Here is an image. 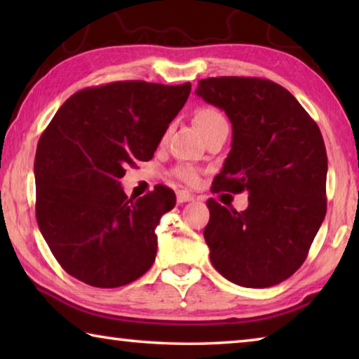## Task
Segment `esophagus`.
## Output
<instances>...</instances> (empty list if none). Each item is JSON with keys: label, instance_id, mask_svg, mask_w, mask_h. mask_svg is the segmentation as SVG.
<instances>
[{"label": "esophagus", "instance_id": "obj_1", "mask_svg": "<svg viewBox=\"0 0 359 359\" xmlns=\"http://www.w3.org/2000/svg\"><path fill=\"white\" fill-rule=\"evenodd\" d=\"M196 199V196L194 194H191L190 191L187 190H179L177 191V203H190V201H194Z\"/></svg>", "mask_w": 359, "mask_h": 359}]
</instances>
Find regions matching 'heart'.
Returning a JSON list of instances; mask_svg holds the SVG:
<instances>
[{
	"label": "heart",
	"mask_w": 359,
	"mask_h": 359,
	"mask_svg": "<svg viewBox=\"0 0 359 359\" xmlns=\"http://www.w3.org/2000/svg\"><path fill=\"white\" fill-rule=\"evenodd\" d=\"M194 121H196L198 128L203 133V135H208L209 131L215 130L217 126L228 123L226 117H224L223 112L218 111V109H215V107L199 109L196 115H194ZM175 174H177L179 179L187 182V184H196L198 182V171L193 166L182 165L175 169Z\"/></svg>",
	"instance_id": "b5f03b06"
}]
</instances>
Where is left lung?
Wrapping results in <instances>:
<instances>
[{
  "mask_svg": "<svg viewBox=\"0 0 359 359\" xmlns=\"http://www.w3.org/2000/svg\"><path fill=\"white\" fill-rule=\"evenodd\" d=\"M196 95L233 125L212 191H248V208L241 212L208 201L204 239L212 264L241 287H274L299 269L325 220L323 136L294 96L267 79H203Z\"/></svg>",
  "mask_w": 359,
  "mask_h": 359,
  "instance_id": "obj_1",
  "label": "left lung"
}]
</instances>
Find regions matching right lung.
<instances>
[{"label":"right lung","instance_id":"right-lung-1","mask_svg":"<svg viewBox=\"0 0 359 359\" xmlns=\"http://www.w3.org/2000/svg\"><path fill=\"white\" fill-rule=\"evenodd\" d=\"M191 83L120 81L65 101L34 158L36 220L60 266L87 285L117 288L156 257L155 228L175 205L156 185L142 198L120 187L126 165L149 161L188 100Z\"/></svg>","mask_w":359,"mask_h":359}]
</instances>
